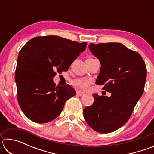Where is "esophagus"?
<instances>
[{
  "mask_svg": "<svg viewBox=\"0 0 154 154\" xmlns=\"http://www.w3.org/2000/svg\"><path fill=\"white\" fill-rule=\"evenodd\" d=\"M77 94L79 95V96H82V95L84 94H83V92H79V91H78V92H77Z\"/></svg>",
  "mask_w": 154,
  "mask_h": 154,
  "instance_id": "1",
  "label": "esophagus"
}]
</instances>
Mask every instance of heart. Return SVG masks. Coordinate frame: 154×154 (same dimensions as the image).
<instances>
[{
  "instance_id": "1",
  "label": "heart",
  "mask_w": 154,
  "mask_h": 154,
  "mask_svg": "<svg viewBox=\"0 0 154 154\" xmlns=\"http://www.w3.org/2000/svg\"><path fill=\"white\" fill-rule=\"evenodd\" d=\"M72 83L77 89L79 90H85L88 88V85H89V81L87 79H84V78H81V79L73 80Z\"/></svg>"
}]
</instances>
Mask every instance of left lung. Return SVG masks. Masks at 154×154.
Here are the masks:
<instances>
[{"mask_svg": "<svg viewBox=\"0 0 154 154\" xmlns=\"http://www.w3.org/2000/svg\"><path fill=\"white\" fill-rule=\"evenodd\" d=\"M100 62L96 83L111 96L93 94L94 103L83 109L87 124L100 133H109L123 126L144 92L147 69L137 51L119 43L89 45Z\"/></svg>", "mask_w": 154, "mask_h": 154, "instance_id": "1", "label": "left lung"}]
</instances>
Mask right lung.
Segmentation results:
<instances>
[{
  "label": "right lung",
  "mask_w": 154,
  "mask_h": 154,
  "mask_svg": "<svg viewBox=\"0 0 154 154\" xmlns=\"http://www.w3.org/2000/svg\"><path fill=\"white\" fill-rule=\"evenodd\" d=\"M87 43L58 36H36L21 49L15 79L21 109L31 121L47 123L57 118L66 101L76 94L69 85H58L53 78L67 71Z\"/></svg>",
  "instance_id": "1"
}]
</instances>
